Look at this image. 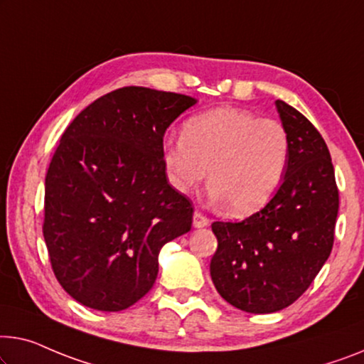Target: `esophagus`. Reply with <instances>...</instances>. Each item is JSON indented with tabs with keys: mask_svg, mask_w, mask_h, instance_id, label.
Segmentation results:
<instances>
[{
	"mask_svg": "<svg viewBox=\"0 0 364 364\" xmlns=\"http://www.w3.org/2000/svg\"><path fill=\"white\" fill-rule=\"evenodd\" d=\"M193 224H194V227H198V229H200V227H208L209 219L203 213H199V210H194Z\"/></svg>",
	"mask_w": 364,
	"mask_h": 364,
	"instance_id": "obj_1",
	"label": "esophagus"
}]
</instances>
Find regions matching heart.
I'll list each match as a JSON object with an SVG mask.
<instances>
[{
	"label": "heart",
	"instance_id": "b5f03b06",
	"mask_svg": "<svg viewBox=\"0 0 364 364\" xmlns=\"http://www.w3.org/2000/svg\"><path fill=\"white\" fill-rule=\"evenodd\" d=\"M291 156L286 127L242 107H217L184 122L168 140L164 165L176 191L188 193L209 170V196L234 214L263 208L283 183Z\"/></svg>",
	"mask_w": 364,
	"mask_h": 364
}]
</instances>
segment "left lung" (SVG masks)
Segmentation results:
<instances>
[{
  "instance_id": "left-lung-1",
  "label": "left lung",
  "mask_w": 364,
  "mask_h": 364,
  "mask_svg": "<svg viewBox=\"0 0 364 364\" xmlns=\"http://www.w3.org/2000/svg\"><path fill=\"white\" fill-rule=\"evenodd\" d=\"M276 107L291 140L283 183L258 213L213 224V283L227 302L252 314L281 311L307 291L332 252L340 204L321 132L287 102L278 100Z\"/></svg>"
}]
</instances>
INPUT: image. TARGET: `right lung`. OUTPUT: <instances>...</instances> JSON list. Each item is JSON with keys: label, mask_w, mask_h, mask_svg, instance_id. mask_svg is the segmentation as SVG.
<instances>
[{"label": "right lung", "mask_w": 364, "mask_h": 364, "mask_svg": "<svg viewBox=\"0 0 364 364\" xmlns=\"http://www.w3.org/2000/svg\"><path fill=\"white\" fill-rule=\"evenodd\" d=\"M194 97L126 86L97 97L65 129L46 175L43 238L75 301L124 311L147 294L159 253L193 224L171 188L164 135Z\"/></svg>", "instance_id": "add662e5"}]
</instances>
